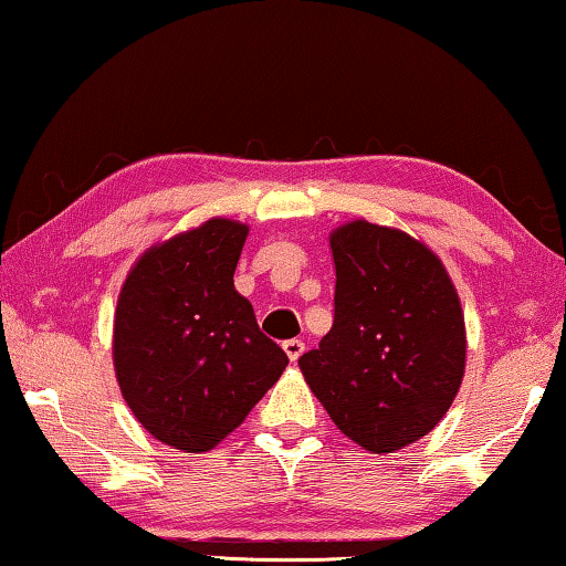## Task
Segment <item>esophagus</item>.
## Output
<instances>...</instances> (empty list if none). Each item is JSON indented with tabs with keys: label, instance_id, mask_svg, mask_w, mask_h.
Listing matches in <instances>:
<instances>
[{
	"label": "esophagus",
	"instance_id": "esophagus-1",
	"mask_svg": "<svg viewBox=\"0 0 566 566\" xmlns=\"http://www.w3.org/2000/svg\"><path fill=\"white\" fill-rule=\"evenodd\" d=\"M282 349L292 363H297L302 353H304V343H302V339H286V343H282Z\"/></svg>",
	"mask_w": 566,
	"mask_h": 566
}]
</instances>
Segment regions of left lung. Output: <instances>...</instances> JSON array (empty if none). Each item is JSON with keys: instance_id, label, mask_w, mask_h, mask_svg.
<instances>
[{"instance_id": "left-lung-1", "label": "left lung", "mask_w": 566, "mask_h": 566, "mask_svg": "<svg viewBox=\"0 0 566 566\" xmlns=\"http://www.w3.org/2000/svg\"><path fill=\"white\" fill-rule=\"evenodd\" d=\"M335 322L300 370L343 433L370 453L428 436L465 373L461 297L441 256L396 227L353 219L329 231Z\"/></svg>"}]
</instances>
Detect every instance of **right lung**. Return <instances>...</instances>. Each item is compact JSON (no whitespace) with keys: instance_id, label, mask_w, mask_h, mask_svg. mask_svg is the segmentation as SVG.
I'll list each match as a JSON object with an SVG mask.
<instances>
[{"instance_id":"obj_1","label":"right lung","mask_w":566,"mask_h":566,"mask_svg":"<svg viewBox=\"0 0 566 566\" xmlns=\"http://www.w3.org/2000/svg\"><path fill=\"white\" fill-rule=\"evenodd\" d=\"M247 237L211 217L148 247L120 286L115 380L138 423L184 453L234 433L290 363L234 286Z\"/></svg>"}]
</instances>
